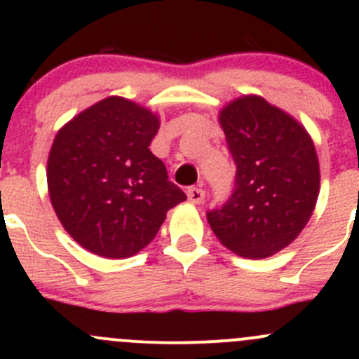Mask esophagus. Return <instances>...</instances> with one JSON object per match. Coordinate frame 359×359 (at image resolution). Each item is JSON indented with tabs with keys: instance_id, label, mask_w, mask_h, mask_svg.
<instances>
[{
	"instance_id": "esophagus-1",
	"label": "esophagus",
	"mask_w": 359,
	"mask_h": 359,
	"mask_svg": "<svg viewBox=\"0 0 359 359\" xmlns=\"http://www.w3.org/2000/svg\"><path fill=\"white\" fill-rule=\"evenodd\" d=\"M187 200L194 203V205H200V203L205 200V191H203L201 187H189V189H187Z\"/></svg>"
}]
</instances>
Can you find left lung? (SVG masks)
Here are the masks:
<instances>
[{
    "label": "left lung",
    "instance_id": "8db88e82",
    "mask_svg": "<svg viewBox=\"0 0 359 359\" xmlns=\"http://www.w3.org/2000/svg\"><path fill=\"white\" fill-rule=\"evenodd\" d=\"M236 165L231 198L206 213L220 243L264 259L292 243L313 215L320 163L307 130L259 95H245L219 114Z\"/></svg>",
    "mask_w": 359,
    "mask_h": 359
}]
</instances>
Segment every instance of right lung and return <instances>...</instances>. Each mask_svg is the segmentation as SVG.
<instances>
[{
    "instance_id": "add662e5",
    "label": "right lung",
    "mask_w": 359,
    "mask_h": 359,
    "mask_svg": "<svg viewBox=\"0 0 359 359\" xmlns=\"http://www.w3.org/2000/svg\"><path fill=\"white\" fill-rule=\"evenodd\" d=\"M154 112L107 97L66 123L48 154L53 210L72 240L106 259H126L151 243L166 212L186 200L149 151Z\"/></svg>"
}]
</instances>
